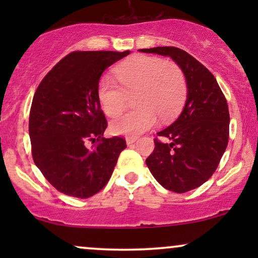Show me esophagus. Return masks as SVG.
I'll list each match as a JSON object with an SVG mask.
<instances>
[{
  "label": "esophagus",
  "instance_id": "1",
  "mask_svg": "<svg viewBox=\"0 0 258 258\" xmlns=\"http://www.w3.org/2000/svg\"><path fill=\"white\" fill-rule=\"evenodd\" d=\"M136 140H137L136 136H129V137H126V139H125V142H126V144H128V146H132L133 143L136 142Z\"/></svg>",
  "mask_w": 258,
  "mask_h": 258
}]
</instances>
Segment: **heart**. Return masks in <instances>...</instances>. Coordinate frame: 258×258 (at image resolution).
<instances>
[{
	"mask_svg": "<svg viewBox=\"0 0 258 258\" xmlns=\"http://www.w3.org/2000/svg\"><path fill=\"white\" fill-rule=\"evenodd\" d=\"M119 83L103 77L98 82L97 96L104 114L116 117L125 108L128 94L137 93L139 109L119 116L110 123L115 135L137 136L157 123L177 116L184 103L186 82L177 64L153 56L140 55L122 62L115 69Z\"/></svg>",
	"mask_w": 258,
	"mask_h": 258,
	"instance_id": "heart-1",
	"label": "heart"
}]
</instances>
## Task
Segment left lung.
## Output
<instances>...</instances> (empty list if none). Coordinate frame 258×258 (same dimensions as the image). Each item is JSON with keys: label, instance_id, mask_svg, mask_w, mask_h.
Masks as SVG:
<instances>
[{"label": "left lung", "instance_id": "1", "mask_svg": "<svg viewBox=\"0 0 258 258\" xmlns=\"http://www.w3.org/2000/svg\"><path fill=\"white\" fill-rule=\"evenodd\" d=\"M168 56L184 74L186 101L177 119L157 133L155 149L146 160L163 188L183 194L199 188L218 167L229 140V109L216 79L188 52L175 47L140 49Z\"/></svg>", "mask_w": 258, "mask_h": 258}]
</instances>
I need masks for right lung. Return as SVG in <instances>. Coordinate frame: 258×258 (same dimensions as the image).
<instances>
[{
  "mask_svg": "<svg viewBox=\"0 0 258 258\" xmlns=\"http://www.w3.org/2000/svg\"><path fill=\"white\" fill-rule=\"evenodd\" d=\"M130 51H74L49 72L34 95L29 115L31 153L50 184L88 199L104 188L126 144L103 137L107 119L97 87L108 67ZM98 140L95 147L88 142Z\"/></svg>",
  "mask_w": 258,
  "mask_h": 258,
  "instance_id": "1",
  "label": "right lung"
}]
</instances>
